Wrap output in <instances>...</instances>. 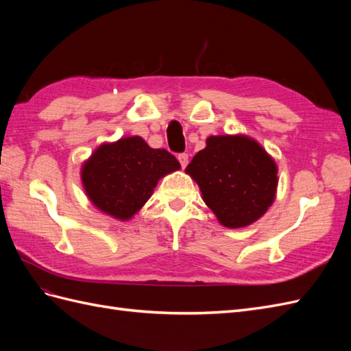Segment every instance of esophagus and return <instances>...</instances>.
<instances>
[{"label":"esophagus","mask_w":351,"mask_h":351,"mask_svg":"<svg viewBox=\"0 0 351 351\" xmlns=\"http://www.w3.org/2000/svg\"><path fill=\"white\" fill-rule=\"evenodd\" d=\"M178 161H180V165H182L183 168H186L187 167V164H189V155L187 154H178Z\"/></svg>","instance_id":"obj_1"}]
</instances>
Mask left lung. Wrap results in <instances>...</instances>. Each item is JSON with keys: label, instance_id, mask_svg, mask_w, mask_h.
Wrapping results in <instances>:
<instances>
[{"label": "left lung", "instance_id": "1", "mask_svg": "<svg viewBox=\"0 0 351 351\" xmlns=\"http://www.w3.org/2000/svg\"><path fill=\"white\" fill-rule=\"evenodd\" d=\"M218 221L241 228L258 221L277 193V164L250 137L209 136L186 168Z\"/></svg>", "mask_w": 351, "mask_h": 351}]
</instances>
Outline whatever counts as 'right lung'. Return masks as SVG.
<instances>
[{
  "label": "right lung",
  "instance_id": "obj_1",
  "mask_svg": "<svg viewBox=\"0 0 351 351\" xmlns=\"http://www.w3.org/2000/svg\"><path fill=\"white\" fill-rule=\"evenodd\" d=\"M180 162L165 149H152L142 137L104 143L82 167V183L92 204L115 219L127 221L154 193L158 180Z\"/></svg>",
  "mask_w": 351,
  "mask_h": 351
}]
</instances>
